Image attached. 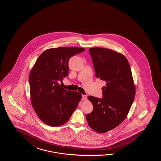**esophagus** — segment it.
<instances>
[{"label":"esophagus","mask_w":161,"mask_h":161,"mask_svg":"<svg viewBox=\"0 0 161 161\" xmlns=\"http://www.w3.org/2000/svg\"><path fill=\"white\" fill-rule=\"evenodd\" d=\"M87 95H82V99L83 101H85L86 99H87Z\"/></svg>","instance_id":"34e87169"}]
</instances>
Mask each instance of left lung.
I'll use <instances>...</instances> for the list:
<instances>
[{
  "mask_svg": "<svg viewBox=\"0 0 161 161\" xmlns=\"http://www.w3.org/2000/svg\"><path fill=\"white\" fill-rule=\"evenodd\" d=\"M96 77L105 82L103 98L88 99L93 105L86 115L89 126L98 133H105L119 126L126 118L135 96L130 65L123 55L102 48L89 49Z\"/></svg>",
  "mask_w": 161,
  "mask_h": 161,
  "instance_id": "8db88e82",
  "label": "left lung"
}]
</instances>
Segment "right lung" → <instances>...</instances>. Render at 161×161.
Returning a JSON list of instances; mask_svg holds the SVG:
<instances>
[{
  "label": "right lung",
  "instance_id": "obj_1",
  "mask_svg": "<svg viewBox=\"0 0 161 161\" xmlns=\"http://www.w3.org/2000/svg\"><path fill=\"white\" fill-rule=\"evenodd\" d=\"M85 48L59 47L45 51L29 75L31 101L42 122L58 127L69 119L82 98L77 92L63 88L62 80L69 76V61Z\"/></svg>",
  "mask_w": 161,
  "mask_h": 161
}]
</instances>
